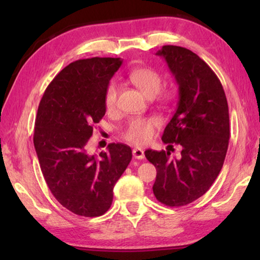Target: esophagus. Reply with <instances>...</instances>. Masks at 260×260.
<instances>
[{
	"label": "esophagus",
	"instance_id": "1",
	"mask_svg": "<svg viewBox=\"0 0 260 260\" xmlns=\"http://www.w3.org/2000/svg\"><path fill=\"white\" fill-rule=\"evenodd\" d=\"M133 156L136 159H143L144 158V151L141 148H134L133 149Z\"/></svg>",
	"mask_w": 260,
	"mask_h": 260
}]
</instances>
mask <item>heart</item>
I'll use <instances>...</instances> for the list:
<instances>
[{
	"mask_svg": "<svg viewBox=\"0 0 260 260\" xmlns=\"http://www.w3.org/2000/svg\"><path fill=\"white\" fill-rule=\"evenodd\" d=\"M129 80L138 86L147 96L156 95L160 90L162 78L156 70L151 68H139L132 70L128 74ZM119 83L111 80L104 91L105 109L111 111L117 105ZM166 96V94H165ZM160 120L157 117H136L131 119L122 132V138L134 144H146L151 140L156 127Z\"/></svg>",
	"mask_w": 260,
	"mask_h": 260,
	"instance_id": "1",
	"label": "heart"
}]
</instances>
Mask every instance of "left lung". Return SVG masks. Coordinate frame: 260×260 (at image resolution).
<instances>
[{"mask_svg": "<svg viewBox=\"0 0 260 260\" xmlns=\"http://www.w3.org/2000/svg\"><path fill=\"white\" fill-rule=\"evenodd\" d=\"M164 57L179 85V102L165 127L162 142L181 146V157L148 149L147 159L157 170L152 190L167 206H183L209 190L222 169L230 140V113L221 82L195 52L164 46Z\"/></svg>", "mask_w": 260, "mask_h": 260, "instance_id": "8db88e82", "label": "left lung"}]
</instances>
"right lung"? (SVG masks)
<instances>
[{"instance_id": "1", "label": "right lung", "mask_w": 260, "mask_h": 260, "mask_svg": "<svg viewBox=\"0 0 260 260\" xmlns=\"http://www.w3.org/2000/svg\"><path fill=\"white\" fill-rule=\"evenodd\" d=\"M121 63L111 57L73 61L52 79L39 104L33 142L43 178L55 199L81 217L107 212L132 159L122 143H110L100 157L86 150L105 114V88Z\"/></svg>"}]
</instances>
